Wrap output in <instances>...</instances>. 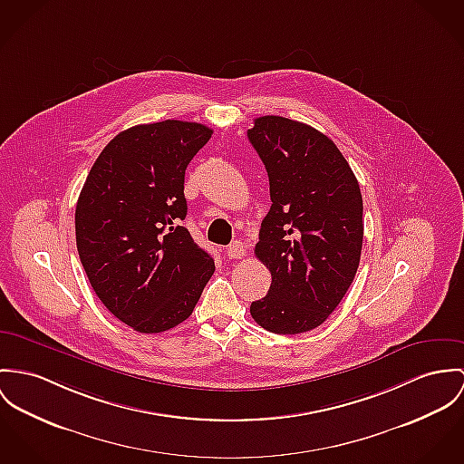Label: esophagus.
Listing matches in <instances>:
<instances>
[{"instance_id":"1","label":"esophagus","mask_w":464,"mask_h":464,"mask_svg":"<svg viewBox=\"0 0 464 464\" xmlns=\"http://www.w3.org/2000/svg\"><path fill=\"white\" fill-rule=\"evenodd\" d=\"M246 255V245L243 241H234L228 248H227V256L228 258H243Z\"/></svg>"}]
</instances>
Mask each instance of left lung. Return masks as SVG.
<instances>
[{
	"label": "left lung",
	"mask_w": 464,
	"mask_h": 464,
	"mask_svg": "<svg viewBox=\"0 0 464 464\" xmlns=\"http://www.w3.org/2000/svg\"><path fill=\"white\" fill-rule=\"evenodd\" d=\"M248 140L271 195L255 245L271 287L250 314L271 334H304L330 317L354 280L363 243L360 184L337 145L303 122L258 117Z\"/></svg>",
	"instance_id": "obj_1"
}]
</instances>
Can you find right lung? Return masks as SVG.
<instances>
[{
    "label": "right lung",
    "mask_w": 464,
    "mask_h": 464,
    "mask_svg": "<svg viewBox=\"0 0 464 464\" xmlns=\"http://www.w3.org/2000/svg\"><path fill=\"white\" fill-rule=\"evenodd\" d=\"M212 129L184 121L129 127L90 169L76 206V245L104 306L140 334L186 321L214 260L180 227L184 173Z\"/></svg>",
    "instance_id": "right-lung-1"
}]
</instances>
